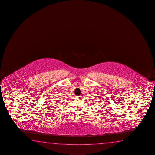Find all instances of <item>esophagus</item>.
<instances>
[{
    "label": "esophagus",
    "mask_w": 155,
    "mask_h": 155,
    "mask_svg": "<svg viewBox=\"0 0 155 155\" xmlns=\"http://www.w3.org/2000/svg\"><path fill=\"white\" fill-rule=\"evenodd\" d=\"M77 99H78V100H81V96H77Z\"/></svg>",
    "instance_id": "34e87169"
}]
</instances>
